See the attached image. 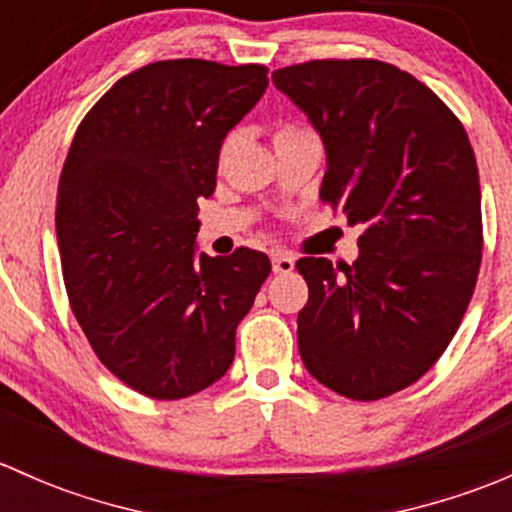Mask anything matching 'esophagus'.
<instances>
[{
  "label": "esophagus",
  "mask_w": 512,
  "mask_h": 512,
  "mask_svg": "<svg viewBox=\"0 0 512 512\" xmlns=\"http://www.w3.org/2000/svg\"><path fill=\"white\" fill-rule=\"evenodd\" d=\"M272 270L277 275H287V272L294 270V257L287 255V252H272Z\"/></svg>",
  "instance_id": "34e87169"
}]
</instances>
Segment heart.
Segmentation results:
<instances>
[{
	"instance_id": "1",
	"label": "heart",
	"mask_w": 512,
	"mask_h": 512,
	"mask_svg": "<svg viewBox=\"0 0 512 512\" xmlns=\"http://www.w3.org/2000/svg\"><path fill=\"white\" fill-rule=\"evenodd\" d=\"M294 133H304V128L294 126V123H282V126L277 128L275 138H287V136H294Z\"/></svg>"
}]
</instances>
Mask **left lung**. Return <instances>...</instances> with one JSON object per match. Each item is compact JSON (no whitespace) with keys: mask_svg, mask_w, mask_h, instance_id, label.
<instances>
[{"mask_svg":"<svg viewBox=\"0 0 512 512\" xmlns=\"http://www.w3.org/2000/svg\"><path fill=\"white\" fill-rule=\"evenodd\" d=\"M272 84L327 148L319 198L361 225L359 260H297L309 299L299 356L327 389L376 401L451 344L483 250L478 165L463 123L426 84L376 59L277 69Z\"/></svg>","mask_w":512,"mask_h":512,"instance_id":"8db88e82","label":"left lung"}]
</instances>
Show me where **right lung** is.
Wrapping results in <instances>:
<instances>
[{
  "mask_svg": "<svg viewBox=\"0 0 512 512\" xmlns=\"http://www.w3.org/2000/svg\"><path fill=\"white\" fill-rule=\"evenodd\" d=\"M265 89L260 64L156 61L76 128L56 195L66 294L101 364L138 394L185 399L225 376L270 275L265 252L195 247L220 146Z\"/></svg>",
  "mask_w": 512,
  "mask_h": 512,
  "instance_id": "obj_1",
  "label": "right lung"
}]
</instances>
